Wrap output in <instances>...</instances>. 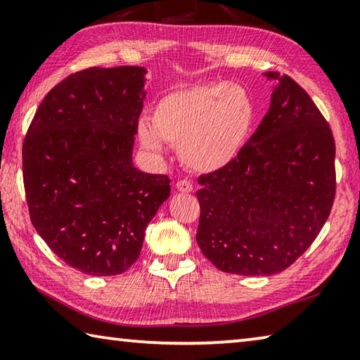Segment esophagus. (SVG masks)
<instances>
[{
	"instance_id": "obj_1",
	"label": "esophagus",
	"mask_w": 360,
	"mask_h": 360,
	"mask_svg": "<svg viewBox=\"0 0 360 360\" xmlns=\"http://www.w3.org/2000/svg\"><path fill=\"white\" fill-rule=\"evenodd\" d=\"M176 188H178V191L182 192V193H188V192L193 191V186H192L191 181L181 179V181L176 182Z\"/></svg>"
}]
</instances>
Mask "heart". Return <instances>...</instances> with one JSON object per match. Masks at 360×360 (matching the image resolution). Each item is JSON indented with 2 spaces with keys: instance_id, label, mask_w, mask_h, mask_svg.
Here are the masks:
<instances>
[{
  "instance_id": "obj_1",
  "label": "heart",
  "mask_w": 360,
  "mask_h": 360,
  "mask_svg": "<svg viewBox=\"0 0 360 360\" xmlns=\"http://www.w3.org/2000/svg\"><path fill=\"white\" fill-rule=\"evenodd\" d=\"M252 117V101L241 85L205 84L162 96L152 124L139 122L138 136L150 150H162L163 141L173 144L186 167L211 173L238 155Z\"/></svg>"
}]
</instances>
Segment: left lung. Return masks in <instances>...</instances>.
I'll return each mask as SVG.
<instances>
[{"label": "left lung", "instance_id": "1", "mask_svg": "<svg viewBox=\"0 0 360 360\" xmlns=\"http://www.w3.org/2000/svg\"><path fill=\"white\" fill-rule=\"evenodd\" d=\"M268 112L227 167L198 178L197 243L219 270L271 276L311 246L330 214L335 141L309 95L289 76Z\"/></svg>", "mask_w": 360, "mask_h": 360}]
</instances>
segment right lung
<instances>
[{
    "mask_svg": "<svg viewBox=\"0 0 360 360\" xmlns=\"http://www.w3.org/2000/svg\"><path fill=\"white\" fill-rule=\"evenodd\" d=\"M146 72L143 66L75 72L44 96L23 139L33 227L85 275L129 270L169 197L167 174L143 173L131 162Z\"/></svg>",
    "mask_w": 360,
    "mask_h": 360,
    "instance_id": "add662e5",
    "label": "right lung"
}]
</instances>
